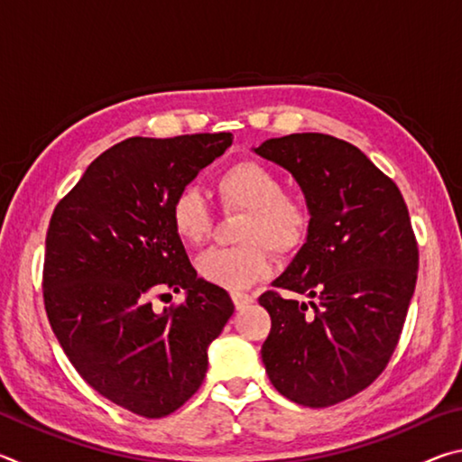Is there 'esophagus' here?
<instances>
[{
    "mask_svg": "<svg viewBox=\"0 0 462 462\" xmlns=\"http://www.w3.org/2000/svg\"><path fill=\"white\" fill-rule=\"evenodd\" d=\"M232 301L236 310H245L248 303H253V295L245 291H232Z\"/></svg>",
    "mask_w": 462,
    "mask_h": 462,
    "instance_id": "esophagus-1",
    "label": "esophagus"
}]
</instances>
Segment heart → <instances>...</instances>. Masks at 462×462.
I'll return each mask as SVG.
<instances>
[{"label": "heart", "mask_w": 462, "mask_h": 462, "mask_svg": "<svg viewBox=\"0 0 462 462\" xmlns=\"http://www.w3.org/2000/svg\"><path fill=\"white\" fill-rule=\"evenodd\" d=\"M222 206L242 209L238 246H214L198 259V273L208 283L224 289H245L264 279L273 269V248L293 254L306 245L314 224L308 199L283 191L275 171L256 161H240L216 179ZM171 228L187 246H198L209 232V209L193 187L175 193L169 206Z\"/></svg>", "instance_id": "b5f03b06"}]
</instances>
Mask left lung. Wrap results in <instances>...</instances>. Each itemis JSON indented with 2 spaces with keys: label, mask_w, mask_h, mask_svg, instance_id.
Wrapping results in <instances>:
<instances>
[{
  "label": "left lung",
  "mask_w": 462,
  "mask_h": 462,
  "mask_svg": "<svg viewBox=\"0 0 462 462\" xmlns=\"http://www.w3.org/2000/svg\"><path fill=\"white\" fill-rule=\"evenodd\" d=\"M300 183L314 224L264 291L271 332L261 355L281 395L328 408L371 385L400 342L418 279V242L391 179L350 143L303 132L254 148Z\"/></svg>",
  "instance_id": "1"
}]
</instances>
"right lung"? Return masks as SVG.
Masks as SVG:
<instances>
[{
    "mask_svg": "<svg viewBox=\"0 0 462 462\" xmlns=\"http://www.w3.org/2000/svg\"><path fill=\"white\" fill-rule=\"evenodd\" d=\"M230 144V132L122 140L51 217L42 293L52 332L99 395L143 418L169 416L199 389L208 346L234 314L222 287L198 279L169 220L175 193ZM162 288L186 301L156 315L150 297Z\"/></svg>",
    "mask_w": 462,
    "mask_h": 462,
    "instance_id": "right-lung-1",
    "label": "right lung"
}]
</instances>
